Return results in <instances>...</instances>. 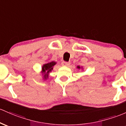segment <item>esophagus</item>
Wrapping results in <instances>:
<instances>
[{
  "mask_svg": "<svg viewBox=\"0 0 126 126\" xmlns=\"http://www.w3.org/2000/svg\"><path fill=\"white\" fill-rule=\"evenodd\" d=\"M70 62H63L62 63V65L64 66H68L70 65Z\"/></svg>",
  "mask_w": 126,
  "mask_h": 126,
  "instance_id": "1",
  "label": "esophagus"
}]
</instances>
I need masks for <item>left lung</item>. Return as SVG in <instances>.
Here are the masks:
<instances>
[{"instance_id":"8db88e82","label":"left lung","mask_w":126,"mask_h":126,"mask_svg":"<svg viewBox=\"0 0 126 126\" xmlns=\"http://www.w3.org/2000/svg\"><path fill=\"white\" fill-rule=\"evenodd\" d=\"M78 69H79V68H80V67H79V66H78Z\"/></svg>"}]
</instances>
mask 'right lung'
<instances>
[{"label":"right lung","instance_id":"1","mask_svg":"<svg viewBox=\"0 0 126 126\" xmlns=\"http://www.w3.org/2000/svg\"><path fill=\"white\" fill-rule=\"evenodd\" d=\"M56 64V62H51L43 65L42 67V72L43 74H44V78L47 79V78H48V74H49V72H51L52 70L53 66Z\"/></svg>","mask_w":126,"mask_h":126}]
</instances>
